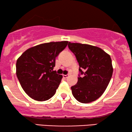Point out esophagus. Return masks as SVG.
I'll use <instances>...</instances> for the list:
<instances>
[{"label": "esophagus", "instance_id": "obj_1", "mask_svg": "<svg viewBox=\"0 0 132 132\" xmlns=\"http://www.w3.org/2000/svg\"><path fill=\"white\" fill-rule=\"evenodd\" d=\"M68 76H69V75H63V77H64V78H65V79H67Z\"/></svg>", "mask_w": 132, "mask_h": 132}]
</instances>
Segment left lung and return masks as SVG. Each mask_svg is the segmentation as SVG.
Wrapping results in <instances>:
<instances>
[{
    "mask_svg": "<svg viewBox=\"0 0 132 132\" xmlns=\"http://www.w3.org/2000/svg\"><path fill=\"white\" fill-rule=\"evenodd\" d=\"M68 46L76 57L81 75H84L71 87L72 94L82 103L94 102L102 96L111 80L113 73L111 56L97 46L70 42Z\"/></svg>",
    "mask_w": 132,
    "mask_h": 132,
    "instance_id": "1",
    "label": "left lung"
}]
</instances>
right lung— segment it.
Returning a JSON list of instances; mask_svg holds the SVG:
<instances>
[{
    "mask_svg": "<svg viewBox=\"0 0 132 132\" xmlns=\"http://www.w3.org/2000/svg\"><path fill=\"white\" fill-rule=\"evenodd\" d=\"M68 43L63 41L37 45L28 48L17 59L16 75L30 98L42 102L55 95L62 78L53 71L55 58Z\"/></svg>",
    "mask_w": 132,
    "mask_h": 132,
    "instance_id": "obj_1",
    "label": "right lung"
}]
</instances>
